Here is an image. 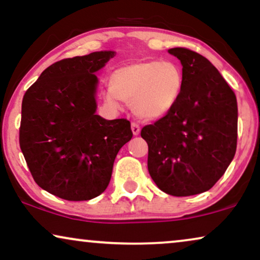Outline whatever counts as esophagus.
<instances>
[{
    "instance_id": "1",
    "label": "esophagus",
    "mask_w": 260,
    "mask_h": 260,
    "mask_svg": "<svg viewBox=\"0 0 260 260\" xmlns=\"http://www.w3.org/2000/svg\"><path fill=\"white\" fill-rule=\"evenodd\" d=\"M131 130H133L134 136H137V135L141 133V127L137 123H131Z\"/></svg>"
}]
</instances>
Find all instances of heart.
I'll use <instances>...</instances> for the list:
<instances>
[{"instance_id":"heart-1","label":"heart","mask_w":260,"mask_h":260,"mask_svg":"<svg viewBox=\"0 0 260 260\" xmlns=\"http://www.w3.org/2000/svg\"><path fill=\"white\" fill-rule=\"evenodd\" d=\"M183 85V72L176 62L140 60L113 71L104 97L112 105L119 101L129 103L140 118L155 120L173 111L182 95Z\"/></svg>"}]
</instances>
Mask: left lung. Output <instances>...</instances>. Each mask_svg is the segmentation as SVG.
Here are the masks:
<instances>
[{
  "label": "left lung",
  "instance_id": "8db88e82",
  "mask_svg": "<svg viewBox=\"0 0 260 260\" xmlns=\"http://www.w3.org/2000/svg\"><path fill=\"white\" fill-rule=\"evenodd\" d=\"M182 65V95L172 112L141 136L149 147L148 170L159 189L174 197L214 186L237 150L238 104L232 88L205 56L170 48Z\"/></svg>",
  "mask_w": 260,
  "mask_h": 260
}]
</instances>
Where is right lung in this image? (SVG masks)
Segmentation results:
<instances>
[{"mask_svg":"<svg viewBox=\"0 0 260 260\" xmlns=\"http://www.w3.org/2000/svg\"><path fill=\"white\" fill-rule=\"evenodd\" d=\"M115 55L101 51L60 60L23 95L21 151L38 186L63 200L101 195L119 149L133 137L129 120L95 113V74Z\"/></svg>","mask_w":260,"mask_h":260,"instance_id":"obj_1","label":"right lung"}]
</instances>
